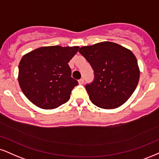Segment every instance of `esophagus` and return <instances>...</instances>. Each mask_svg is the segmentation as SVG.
<instances>
[{
  "label": "esophagus",
  "mask_w": 159,
  "mask_h": 159,
  "mask_svg": "<svg viewBox=\"0 0 159 159\" xmlns=\"http://www.w3.org/2000/svg\"><path fill=\"white\" fill-rule=\"evenodd\" d=\"M84 82V81L83 78H81L80 80H78V84H83Z\"/></svg>",
  "instance_id": "esophagus-1"
}]
</instances>
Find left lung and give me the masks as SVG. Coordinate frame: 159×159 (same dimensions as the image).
Listing matches in <instances>:
<instances>
[{
  "label": "left lung",
  "mask_w": 159,
  "mask_h": 159,
  "mask_svg": "<svg viewBox=\"0 0 159 159\" xmlns=\"http://www.w3.org/2000/svg\"><path fill=\"white\" fill-rule=\"evenodd\" d=\"M79 52L94 70V81L85 86L89 99L102 109L121 106L134 93L140 70L135 55L118 43L104 41L82 47Z\"/></svg>",
  "instance_id": "left-lung-1"
}]
</instances>
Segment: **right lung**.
<instances>
[{"label": "right lung", "instance_id": "1", "mask_svg": "<svg viewBox=\"0 0 159 159\" xmlns=\"http://www.w3.org/2000/svg\"><path fill=\"white\" fill-rule=\"evenodd\" d=\"M79 47H42L26 53L18 66V83L25 96L44 110L58 107L78 84L68 63Z\"/></svg>", "mask_w": 159, "mask_h": 159}]
</instances>
